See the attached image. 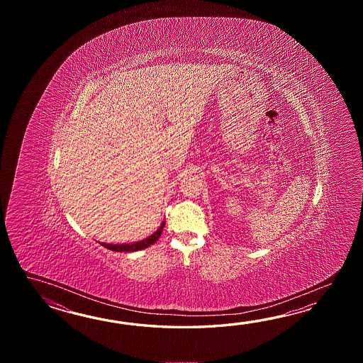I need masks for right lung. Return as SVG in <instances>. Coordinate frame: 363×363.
Masks as SVG:
<instances>
[{"label":"right lung","instance_id":"1","mask_svg":"<svg viewBox=\"0 0 363 363\" xmlns=\"http://www.w3.org/2000/svg\"><path fill=\"white\" fill-rule=\"evenodd\" d=\"M163 227H164V222L161 224V227L158 228V231H155L152 236H149L147 239L143 240L140 242H133V244H122V245H113V244H105V242H101V245H104L105 247H108L113 252H136V250H141V249H145V247L153 245L157 240L160 239L161 233L163 231Z\"/></svg>","mask_w":363,"mask_h":363}]
</instances>
